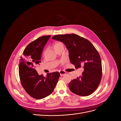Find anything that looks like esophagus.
Here are the masks:
<instances>
[{
	"mask_svg": "<svg viewBox=\"0 0 121 121\" xmlns=\"http://www.w3.org/2000/svg\"><path fill=\"white\" fill-rule=\"evenodd\" d=\"M60 76H64L65 74H66V73H65V71H60Z\"/></svg>",
	"mask_w": 121,
	"mask_h": 121,
	"instance_id": "esophagus-1",
	"label": "esophagus"
}]
</instances>
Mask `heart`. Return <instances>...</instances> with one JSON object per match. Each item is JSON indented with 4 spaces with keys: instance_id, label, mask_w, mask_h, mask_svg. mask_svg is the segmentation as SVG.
<instances>
[{
    "instance_id": "heart-1",
    "label": "heart",
    "mask_w": 121,
    "mask_h": 121,
    "mask_svg": "<svg viewBox=\"0 0 121 121\" xmlns=\"http://www.w3.org/2000/svg\"><path fill=\"white\" fill-rule=\"evenodd\" d=\"M60 46H63V44L61 42H56L54 44V49H56V48H58V47H60Z\"/></svg>"
}]
</instances>
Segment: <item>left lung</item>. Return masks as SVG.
I'll list each match as a JSON object with an SVG mask.
<instances>
[{"label":"left lung","mask_w":121,"mask_h":121,"mask_svg":"<svg viewBox=\"0 0 121 121\" xmlns=\"http://www.w3.org/2000/svg\"><path fill=\"white\" fill-rule=\"evenodd\" d=\"M52 39L65 45L69 60L76 69L82 65L84 68L82 76L69 83L71 92L82 96L92 94L99 85L102 77L101 60L96 49L88 40L75 34L55 35Z\"/></svg>","instance_id":"8db88e82"}]
</instances>
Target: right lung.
<instances>
[{
	"mask_svg": "<svg viewBox=\"0 0 121 121\" xmlns=\"http://www.w3.org/2000/svg\"><path fill=\"white\" fill-rule=\"evenodd\" d=\"M50 35L39 37L31 42L21 56L19 72L22 86L29 95L41 99L53 91L60 78L59 72L47 73L46 77L39 75L35 69L41 63V56Z\"/></svg>",
	"mask_w": 121,
	"mask_h": 121,
	"instance_id": "add662e5",
	"label": "right lung"
}]
</instances>
